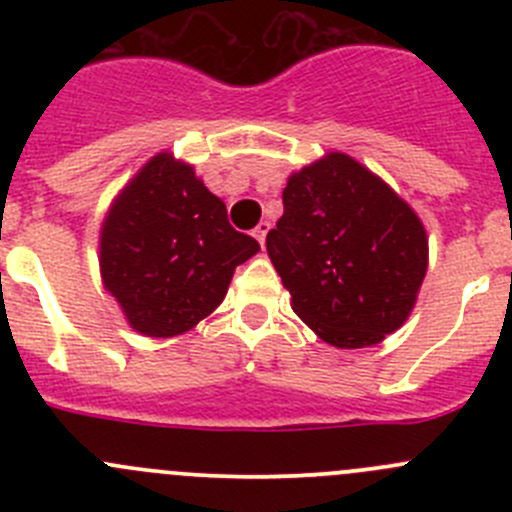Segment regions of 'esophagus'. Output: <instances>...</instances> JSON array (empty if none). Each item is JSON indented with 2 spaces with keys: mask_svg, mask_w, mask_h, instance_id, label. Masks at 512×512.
Here are the masks:
<instances>
[{
  "mask_svg": "<svg viewBox=\"0 0 512 512\" xmlns=\"http://www.w3.org/2000/svg\"><path fill=\"white\" fill-rule=\"evenodd\" d=\"M267 232H270V223H260V225L255 227V230H252V235L257 237V242H260V245H265Z\"/></svg>",
  "mask_w": 512,
  "mask_h": 512,
  "instance_id": "1",
  "label": "esophagus"
}]
</instances>
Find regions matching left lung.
<instances>
[{
    "instance_id": "left-lung-1",
    "label": "left lung",
    "mask_w": 512,
    "mask_h": 512,
    "mask_svg": "<svg viewBox=\"0 0 512 512\" xmlns=\"http://www.w3.org/2000/svg\"><path fill=\"white\" fill-rule=\"evenodd\" d=\"M267 255L292 309L339 349L379 344L409 319L428 267L421 220L379 175L327 153L289 175Z\"/></svg>"
}]
</instances>
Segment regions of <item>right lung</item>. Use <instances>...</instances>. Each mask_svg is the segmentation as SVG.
Returning <instances> with one entry per match:
<instances>
[{
	"mask_svg": "<svg viewBox=\"0 0 512 512\" xmlns=\"http://www.w3.org/2000/svg\"><path fill=\"white\" fill-rule=\"evenodd\" d=\"M260 250L227 223L193 165L158 153L108 210L98 240L106 292L146 337H178L225 299L235 267Z\"/></svg>",
	"mask_w": 512,
	"mask_h": 512,
	"instance_id": "right-lung-1",
	"label": "right lung"
}]
</instances>
